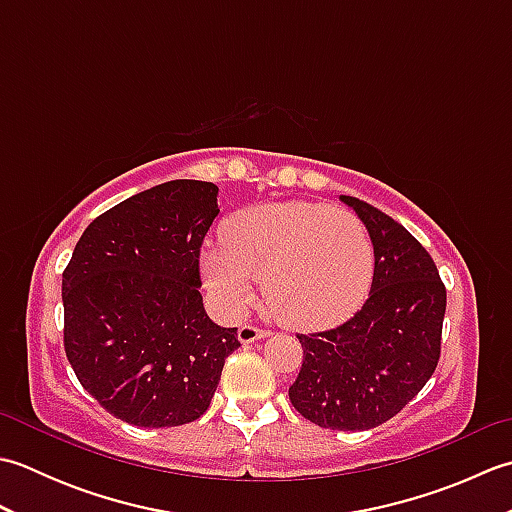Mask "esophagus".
Returning a JSON list of instances; mask_svg holds the SVG:
<instances>
[{
    "label": "esophagus",
    "instance_id": "34e87169",
    "mask_svg": "<svg viewBox=\"0 0 512 512\" xmlns=\"http://www.w3.org/2000/svg\"><path fill=\"white\" fill-rule=\"evenodd\" d=\"M268 334H270L268 330L257 328V325H253V323H244L242 328L237 330V339L242 341L244 345H248V343H255V341H259V339H266Z\"/></svg>",
    "mask_w": 512,
    "mask_h": 512
}]
</instances>
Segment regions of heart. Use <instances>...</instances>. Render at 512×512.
Listing matches in <instances>:
<instances>
[{
    "mask_svg": "<svg viewBox=\"0 0 512 512\" xmlns=\"http://www.w3.org/2000/svg\"><path fill=\"white\" fill-rule=\"evenodd\" d=\"M202 268L213 295L239 310L264 277L268 308L295 330H325L361 306L374 277L365 224L319 202L262 204L237 213Z\"/></svg>",
    "mask_w": 512,
    "mask_h": 512,
    "instance_id": "obj_1",
    "label": "heart"
}]
</instances>
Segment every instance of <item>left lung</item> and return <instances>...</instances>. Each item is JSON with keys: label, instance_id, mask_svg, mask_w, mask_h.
Wrapping results in <instances>:
<instances>
[{"label": "left lung", "instance_id": "1", "mask_svg": "<svg viewBox=\"0 0 512 512\" xmlns=\"http://www.w3.org/2000/svg\"><path fill=\"white\" fill-rule=\"evenodd\" d=\"M341 200L372 237V290L334 330L299 334L303 363L288 396L323 429L365 431L394 418L436 372L447 288L405 226L363 200Z\"/></svg>", "mask_w": 512, "mask_h": 512}]
</instances>
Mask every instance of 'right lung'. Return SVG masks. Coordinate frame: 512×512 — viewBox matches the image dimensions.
Returning a JSON list of instances; mask_svg holds the SVG:
<instances>
[{"label": "right lung", "mask_w": 512, "mask_h": 512, "mask_svg": "<svg viewBox=\"0 0 512 512\" xmlns=\"http://www.w3.org/2000/svg\"><path fill=\"white\" fill-rule=\"evenodd\" d=\"M217 213L213 182L158 184L96 217L63 270L65 356L83 389L134 427L198 420L239 347L198 290Z\"/></svg>", "instance_id": "right-lung-1"}]
</instances>
